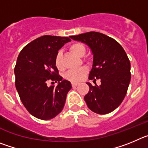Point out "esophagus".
Listing matches in <instances>:
<instances>
[{
  "label": "esophagus",
  "mask_w": 148,
  "mask_h": 148,
  "mask_svg": "<svg viewBox=\"0 0 148 148\" xmlns=\"http://www.w3.org/2000/svg\"><path fill=\"white\" fill-rule=\"evenodd\" d=\"M77 85H78V83H75V82H73V83H72V86H73V87H76Z\"/></svg>",
  "instance_id": "obj_1"
}]
</instances>
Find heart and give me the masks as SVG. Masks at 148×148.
<instances>
[{
    "mask_svg": "<svg viewBox=\"0 0 148 148\" xmlns=\"http://www.w3.org/2000/svg\"><path fill=\"white\" fill-rule=\"evenodd\" d=\"M70 49L74 54L78 56H80V57L83 56L86 53L85 47L81 43H75V44H72L70 46ZM55 64L58 70H62L63 64L62 61H61V53H58L56 55V59H55ZM87 72H88V70H87V67L82 66V67L75 69V70H69L67 73H65L64 77L66 80L76 83V82H79L83 80L84 78L87 75Z\"/></svg>",
    "mask_w": 148,
    "mask_h": 148,
    "instance_id": "b5f03b06",
    "label": "heart"
}]
</instances>
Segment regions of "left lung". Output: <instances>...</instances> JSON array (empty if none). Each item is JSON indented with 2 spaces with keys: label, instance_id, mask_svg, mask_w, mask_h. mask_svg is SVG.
<instances>
[{
  "label": "left lung",
  "instance_id": "obj_1",
  "mask_svg": "<svg viewBox=\"0 0 148 148\" xmlns=\"http://www.w3.org/2000/svg\"><path fill=\"white\" fill-rule=\"evenodd\" d=\"M87 44L93 55L89 79H100L101 85L87 82L89 92L84 100L90 110L108 114L121 104L130 82V62L125 49L116 40L104 34L90 32L70 36Z\"/></svg>",
  "mask_w": 148,
  "mask_h": 148
}]
</instances>
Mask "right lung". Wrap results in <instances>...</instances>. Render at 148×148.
<instances>
[{"instance_id":"1","label":"right lung","mask_w":148,"mask_h":148,"mask_svg":"<svg viewBox=\"0 0 148 148\" xmlns=\"http://www.w3.org/2000/svg\"><path fill=\"white\" fill-rule=\"evenodd\" d=\"M70 40L68 37L44 35L26 45L18 57L15 87L26 109L39 119L49 120L59 114L72 88L71 83L58 75L55 64L58 51ZM47 80L58 81V85L48 87Z\"/></svg>"}]
</instances>
